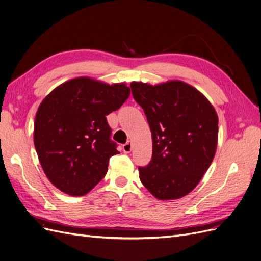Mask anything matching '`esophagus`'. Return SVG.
I'll list each match as a JSON object with an SVG mask.
<instances>
[{
	"label": "esophagus",
	"mask_w": 261,
	"mask_h": 261,
	"mask_svg": "<svg viewBox=\"0 0 261 261\" xmlns=\"http://www.w3.org/2000/svg\"><path fill=\"white\" fill-rule=\"evenodd\" d=\"M122 149H123V152L124 153H130L131 152V150H132V143L131 142H127V143H125V144H123V146H122Z\"/></svg>",
	"instance_id": "obj_1"
}]
</instances>
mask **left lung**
<instances>
[{
    "label": "left lung",
    "mask_w": 261,
    "mask_h": 261,
    "mask_svg": "<svg viewBox=\"0 0 261 261\" xmlns=\"http://www.w3.org/2000/svg\"><path fill=\"white\" fill-rule=\"evenodd\" d=\"M153 139L152 161L139 167L143 186L161 200L178 199L195 189L212 165L218 116L200 92L180 80L152 86L131 82Z\"/></svg>",
    "instance_id": "obj_1"
}]
</instances>
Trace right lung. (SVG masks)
I'll return each mask as SVG.
<instances>
[{
	"label": "right lung",
	"mask_w": 261,
	"mask_h": 261,
	"mask_svg": "<svg viewBox=\"0 0 261 261\" xmlns=\"http://www.w3.org/2000/svg\"><path fill=\"white\" fill-rule=\"evenodd\" d=\"M130 95L125 83L78 77L62 83L42 100L33 142L47 179L71 196H82L102 180L109 158L118 154L106 116Z\"/></svg>",
	"instance_id": "1"
}]
</instances>
